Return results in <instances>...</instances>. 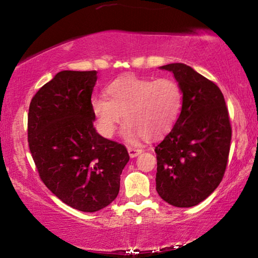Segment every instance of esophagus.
I'll return each instance as SVG.
<instances>
[{
    "mask_svg": "<svg viewBox=\"0 0 258 258\" xmlns=\"http://www.w3.org/2000/svg\"><path fill=\"white\" fill-rule=\"evenodd\" d=\"M128 153H129V156L130 157H136L137 155H140L141 153H142V149H140V148L129 147L128 148Z\"/></svg>",
    "mask_w": 258,
    "mask_h": 258,
    "instance_id": "1",
    "label": "esophagus"
}]
</instances>
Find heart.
<instances>
[{"label": "heart", "instance_id": "b5f03b06", "mask_svg": "<svg viewBox=\"0 0 258 258\" xmlns=\"http://www.w3.org/2000/svg\"><path fill=\"white\" fill-rule=\"evenodd\" d=\"M184 105V91L172 77L141 79L125 76L105 88V98H94L91 108L102 135L110 137L122 122L125 140H158L177 123Z\"/></svg>", "mask_w": 258, "mask_h": 258}]
</instances>
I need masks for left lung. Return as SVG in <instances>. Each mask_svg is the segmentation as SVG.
Listing matches in <instances>:
<instances>
[{
  "mask_svg": "<svg viewBox=\"0 0 258 258\" xmlns=\"http://www.w3.org/2000/svg\"><path fill=\"white\" fill-rule=\"evenodd\" d=\"M174 74L184 105L171 132L155 147L156 190L174 207L190 208L217 188L227 168L231 125L224 96L213 81L183 63L161 67Z\"/></svg>",
  "mask_w": 258,
  "mask_h": 258,
  "instance_id": "8db88e82",
  "label": "left lung"
}]
</instances>
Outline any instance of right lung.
Masks as SVG:
<instances>
[{"instance_id": "right-lung-1", "label": "right lung", "mask_w": 258, "mask_h": 258, "mask_svg": "<svg viewBox=\"0 0 258 258\" xmlns=\"http://www.w3.org/2000/svg\"><path fill=\"white\" fill-rule=\"evenodd\" d=\"M97 72L63 70L35 94L28 112V143L38 175L63 203L84 213L118 195L129 154L94 128L91 94Z\"/></svg>"}]
</instances>
